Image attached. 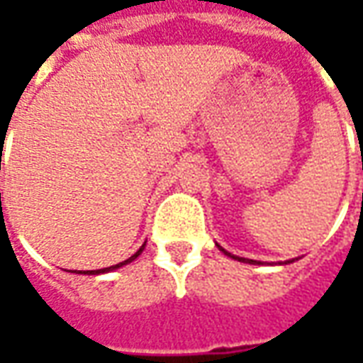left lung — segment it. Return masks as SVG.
<instances>
[{
	"label": "left lung",
	"mask_w": 363,
	"mask_h": 363,
	"mask_svg": "<svg viewBox=\"0 0 363 363\" xmlns=\"http://www.w3.org/2000/svg\"><path fill=\"white\" fill-rule=\"evenodd\" d=\"M218 247H220V245H218ZM220 251L225 252V255H228V257H231V259L239 260V262H247V264H260V262H257V260L243 259V257H235V255H231V252H228V251H225V249H221V247H220ZM288 262H294V260H288Z\"/></svg>",
	"instance_id": "left-lung-1"
}]
</instances>
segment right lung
<instances>
[{"label": "right lung", "mask_w": 363, "mask_h": 363, "mask_svg": "<svg viewBox=\"0 0 363 363\" xmlns=\"http://www.w3.org/2000/svg\"><path fill=\"white\" fill-rule=\"evenodd\" d=\"M143 249H145V243H143L142 247H140V249H138V251H135L134 255H132V257H130V259L122 260V262H118V264H114V267L101 268V270H83V272H82V270H79V272H77V274H89V276H96V274H106V272H112V270H116V268H122V267H124V264H128V262H132V260L138 259V257H140V255H142Z\"/></svg>", "instance_id": "add662e5"}]
</instances>
